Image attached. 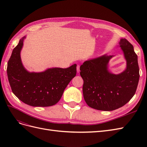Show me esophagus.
<instances>
[{"label":"esophagus","mask_w":147,"mask_h":147,"mask_svg":"<svg viewBox=\"0 0 147 147\" xmlns=\"http://www.w3.org/2000/svg\"><path fill=\"white\" fill-rule=\"evenodd\" d=\"M77 71L78 73H80V65H77Z\"/></svg>","instance_id":"34e87169"}]
</instances>
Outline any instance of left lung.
<instances>
[{"label": "left lung", "mask_w": 147, "mask_h": 147, "mask_svg": "<svg viewBox=\"0 0 147 147\" xmlns=\"http://www.w3.org/2000/svg\"><path fill=\"white\" fill-rule=\"evenodd\" d=\"M119 44L127 65L122 73L109 72L108 64L113 56L106 55L86 61L80 67L84 99L92 109L116 110L127 104L135 94L140 77L137 55L126 38H121Z\"/></svg>", "instance_id": "obj_1"}]
</instances>
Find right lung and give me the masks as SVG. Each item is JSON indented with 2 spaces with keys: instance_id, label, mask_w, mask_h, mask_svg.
I'll use <instances>...</instances> for the list:
<instances>
[{
  "instance_id": "add662e5",
  "label": "right lung",
  "mask_w": 147,
  "mask_h": 147,
  "mask_svg": "<svg viewBox=\"0 0 147 147\" xmlns=\"http://www.w3.org/2000/svg\"><path fill=\"white\" fill-rule=\"evenodd\" d=\"M26 37L13 49L7 64V75L12 92L20 100L33 107L57 104L77 74V65L66 69L51 68L42 72H29L22 64L20 52Z\"/></svg>"
}]
</instances>
